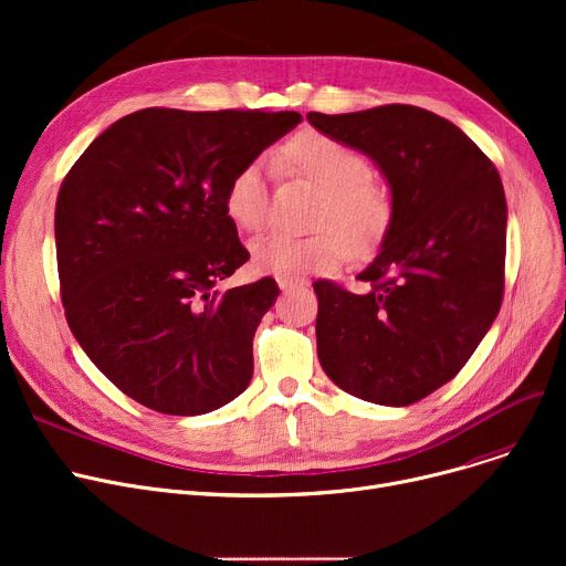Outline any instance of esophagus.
Returning a JSON list of instances; mask_svg holds the SVG:
<instances>
[{
	"mask_svg": "<svg viewBox=\"0 0 566 566\" xmlns=\"http://www.w3.org/2000/svg\"><path fill=\"white\" fill-rule=\"evenodd\" d=\"M277 284L282 291H291V289H303L307 282L301 277H277Z\"/></svg>",
	"mask_w": 566,
	"mask_h": 566,
	"instance_id": "1",
	"label": "esophagus"
}]
</instances>
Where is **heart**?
Segmentation results:
<instances>
[{
	"mask_svg": "<svg viewBox=\"0 0 566 566\" xmlns=\"http://www.w3.org/2000/svg\"><path fill=\"white\" fill-rule=\"evenodd\" d=\"M275 165L289 176L305 178L323 190L312 235L268 233L252 243V261L261 273L303 277L333 271L360 250L380 243L392 220V206L374 184L369 160L342 139L318 130L291 137L275 151ZM271 211L268 169L248 160L229 178L224 190L227 218L245 231H261Z\"/></svg>",
	"mask_w": 566,
	"mask_h": 566,
	"instance_id": "1",
	"label": "heart"
}]
</instances>
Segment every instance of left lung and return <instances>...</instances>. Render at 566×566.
I'll return each instance as SVG.
<instances>
[{
	"label": "left lung",
	"mask_w": 566,
	"mask_h": 566,
	"mask_svg": "<svg viewBox=\"0 0 566 566\" xmlns=\"http://www.w3.org/2000/svg\"><path fill=\"white\" fill-rule=\"evenodd\" d=\"M307 122L369 156L392 192L380 252L358 275L371 289L314 282L321 367L353 397L410 406L463 369L500 312V174L461 128L415 105L310 112Z\"/></svg>",
	"instance_id": "obj_1"
}]
</instances>
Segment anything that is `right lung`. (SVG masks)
Listing matches in <instances>:
<instances>
[{
	"mask_svg": "<svg viewBox=\"0 0 566 566\" xmlns=\"http://www.w3.org/2000/svg\"><path fill=\"white\" fill-rule=\"evenodd\" d=\"M298 112L146 107L101 133L54 208L66 321L118 390L165 415H203L252 378L273 277L220 291L250 252L224 213L238 167Z\"/></svg>",
	"mask_w": 566,
	"mask_h": 566,
	"instance_id": "obj_1",
	"label": "right lung"
}]
</instances>
